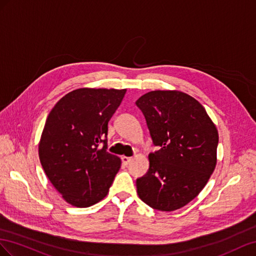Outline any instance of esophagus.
Wrapping results in <instances>:
<instances>
[{
  "mask_svg": "<svg viewBox=\"0 0 256 256\" xmlns=\"http://www.w3.org/2000/svg\"><path fill=\"white\" fill-rule=\"evenodd\" d=\"M122 158V162L124 163V164H128L130 162V160H132V158H128V156H122L121 158Z\"/></svg>",
  "mask_w": 256,
  "mask_h": 256,
  "instance_id": "esophagus-1",
  "label": "esophagus"
}]
</instances>
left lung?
Wrapping results in <instances>:
<instances>
[{
    "label": "left lung",
    "instance_id": "1",
    "mask_svg": "<svg viewBox=\"0 0 256 256\" xmlns=\"http://www.w3.org/2000/svg\"><path fill=\"white\" fill-rule=\"evenodd\" d=\"M154 146L149 170L136 180L140 198L153 209H180L200 193L216 165L218 133L205 108L177 90H156L136 100Z\"/></svg>",
    "mask_w": 256,
    "mask_h": 256
}]
</instances>
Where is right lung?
Instances as JSON below:
<instances>
[{
	"mask_svg": "<svg viewBox=\"0 0 256 256\" xmlns=\"http://www.w3.org/2000/svg\"><path fill=\"white\" fill-rule=\"evenodd\" d=\"M126 92L80 88L64 96L48 114L38 144L40 164L72 206L90 207L105 198L120 170L121 160L106 151L105 138Z\"/></svg>",
	"mask_w": 256,
	"mask_h": 256,
	"instance_id": "add662e5",
	"label": "right lung"
}]
</instances>
